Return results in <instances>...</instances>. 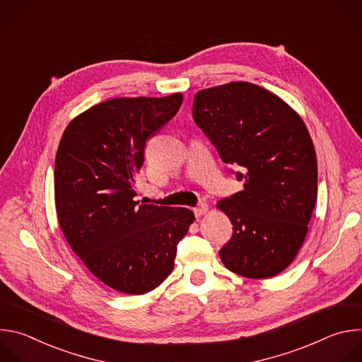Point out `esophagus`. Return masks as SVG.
<instances>
[{"mask_svg":"<svg viewBox=\"0 0 362 362\" xmlns=\"http://www.w3.org/2000/svg\"><path fill=\"white\" fill-rule=\"evenodd\" d=\"M208 209H209V206L206 204V203H200L197 208H194V215H196V218H200V216H203L206 212H208Z\"/></svg>","mask_w":362,"mask_h":362,"instance_id":"obj_1","label":"esophagus"}]
</instances>
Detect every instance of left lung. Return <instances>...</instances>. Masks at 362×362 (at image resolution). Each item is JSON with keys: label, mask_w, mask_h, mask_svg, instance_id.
<instances>
[{"label": "left lung", "mask_w": 362, "mask_h": 362, "mask_svg": "<svg viewBox=\"0 0 362 362\" xmlns=\"http://www.w3.org/2000/svg\"><path fill=\"white\" fill-rule=\"evenodd\" d=\"M193 120L223 163L243 172H236L243 189L216 204L233 225L219 250L223 265L250 279L281 274L300 249L317 202V154L303 120L246 81L196 93Z\"/></svg>", "instance_id": "obj_1"}]
</instances>
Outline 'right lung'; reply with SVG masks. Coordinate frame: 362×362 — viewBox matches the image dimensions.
<instances>
[{
  "mask_svg": "<svg viewBox=\"0 0 362 362\" xmlns=\"http://www.w3.org/2000/svg\"><path fill=\"white\" fill-rule=\"evenodd\" d=\"M182 101V93L103 101L74 117L59 144L54 197L63 235L87 269L122 293L158 288L194 221L190 209L134 200L146 141Z\"/></svg>",
  "mask_w": 362,
  "mask_h": 362,
  "instance_id": "add662e5",
  "label": "right lung"
}]
</instances>
